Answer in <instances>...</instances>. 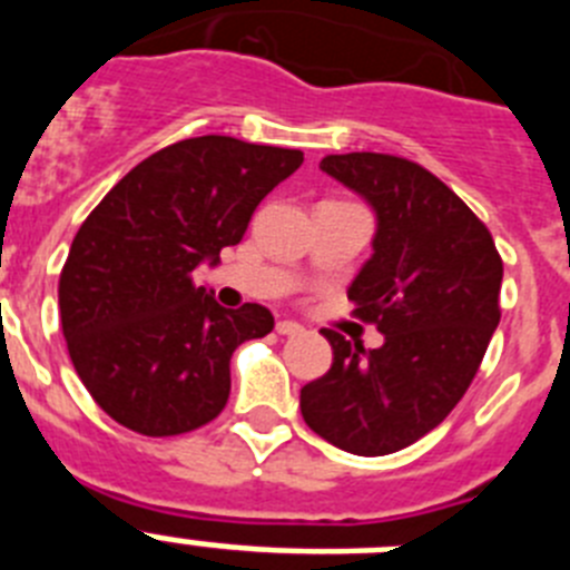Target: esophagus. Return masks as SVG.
Masks as SVG:
<instances>
[{
    "instance_id": "obj_1",
    "label": "esophagus",
    "mask_w": 570,
    "mask_h": 570,
    "mask_svg": "<svg viewBox=\"0 0 570 570\" xmlns=\"http://www.w3.org/2000/svg\"><path fill=\"white\" fill-rule=\"evenodd\" d=\"M302 325L299 322H294V320H279L276 322V334H282V336H296V334H302Z\"/></svg>"
}]
</instances>
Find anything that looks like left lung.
Instances as JSON below:
<instances>
[{"label":"left lung","mask_w":570,"mask_h":570,"mask_svg":"<svg viewBox=\"0 0 570 570\" xmlns=\"http://www.w3.org/2000/svg\"><path fill=\"white\" fill-rule=\"evenodd\" d=\"M322 174L376 216L347 299L385 336L365 351L322 331L334 362L299 391L311 431L347 454L385 456L434 431L476 376L500 325L502 259L485 225L431 170L387 154H336Z\"/></svg>","instance_id":"1"}]
</instances>
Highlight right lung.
Returning <instances> with one entry per match:
<instances>
[{
	"label": "right lung",
	"instance_id": "add662e5",
	"mask_svg": "<svg viewBox=\"0 0 570 570\" xmlns=\"http://www.w3.org/2000/svg\"><path fill=\"white\" fill-rule=\"evenodd\" d=\"M302 165V150L196 136L156 150L108 190L73 236L59 314L79 380L105 414L145 436L214 420L230 394V356L271 334L262 305L223 308L196 285L256 205Z\"/></svg>",
	"mask_w": 570,
	"mask_h": 570
}]
</instances>
